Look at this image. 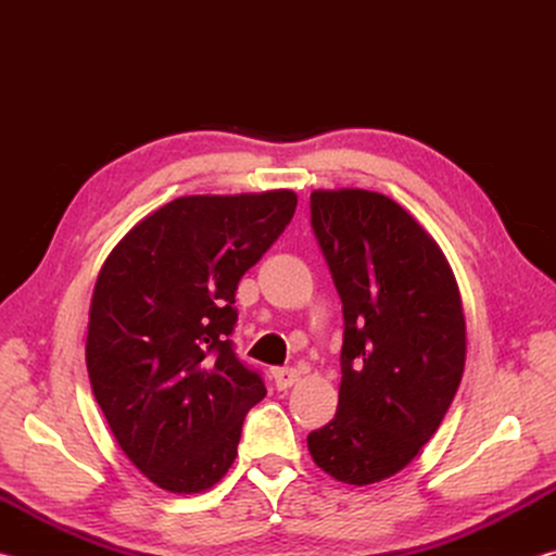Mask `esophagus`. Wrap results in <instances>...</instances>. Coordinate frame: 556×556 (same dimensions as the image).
Here are the masks:
<instances>
[{
  "instance_id": "34e87169",
  "label": "esophagus",
  "mask_w": 556,
  "mask_h": 556,
  "mask_svg": "<svg viewBox=\"0 0 556 556\" xmlns=\"http://www.w3.org/2000/svg\"><path fill=\"white\" fill-rule=\"evenodd\" d=\"M271 378H275L277 390H289L299 382V370L296 368H275L271 370Z\"/></svg>"
}]
</instances>
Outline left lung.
I'll use <instances>...</instances> for the list:
<instances>
[{"label":"left lung","instance_id":"1","mask_svg":"<svg viewBox=\"0 0 556 556\" xmlns=\"http://www.w3.org/2000/svg\"><path fill=\"white\" fill-rule=\"evenodd\" d=\"M312 228L343 304L338 412L308 434L316 466L370 485L434 437L466 365L454 271L400 203L363 188L312 193Z\"/></svg>","mask_w":556,"mask_h":556}]
</instances>
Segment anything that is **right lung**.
<instances>
[{
    "label": "right lung",
    "mask_w": 556,
    "mask_h": 556,
    "mask_svg": "<svg viewBox=\"0 0 556 556\" xmlns=\"http://www.w3.org/2000/svg\"><path fill=\"white\" fill-rule=\"evenodd\" d=\"M296 211L279 188L184 195L139 220L102 265L86 363L119 448L168 493L208 491L238 456L262 375L232 351L235 291Z\"/></svg>",
    "instance_id": "add662e5"
}]
</instances>
